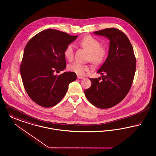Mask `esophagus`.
<instances>
[{"instance_id": "1", "label": "esophagus", "mask_w": 156, "mask_h": 156, "mask_svg": "<svg viewBox=\"0 0 156 156\" xmlns=\"http://www.w3.org/2000/svg\"><path fill=\"white\" fill-rule=\"evenodd\" d=\"M77 78L79 79H84V77H82V76H77Z\"/></svg>"}]
</instances>
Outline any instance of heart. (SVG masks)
<instances>
[{
	"mask_svg": "<svg viewBox=\"0 0 156 156\" xmlns=\"http://www.w3.org/2000/svg\"><path fill=\"white\" fill-rule=\"evenodd\" d=\"M80 45L90 53L89 59L96 65L101 63L106 57L107 50L101 46L100 42L90 35L84 36L79 42ZM64 55L67 60L70 61L74 56V46L70 43L66 46L64 51ZM69 69L78 75L83 76L89 72L90 65H84L80 63H74L69 66Z\"/></svg>",
	"mask_w": 156,
	"mask_h": 156,
	"instance_id": "obj_1",
	"label": "heart"
}]
</instances>
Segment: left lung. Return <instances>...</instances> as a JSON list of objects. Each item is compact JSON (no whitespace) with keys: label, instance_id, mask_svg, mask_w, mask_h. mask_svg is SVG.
<instances>
[{"label":"left lung","instance_id":"obj_1","mask_svg":"<svg viewBox=\"0 0 156 156\" xmlns=\"http://www.w3.org/2000/svg\"><path fill=\"white\" fill-rule=\"evenodd\" d=\"M94 34L109 40L108 52L97 72L102 78L90 79L91 87L84 90V94L94 106L108 108L122 101L130 89L136 72V58L129 39L119 29L108 28Z\"/></svg>","mask_w":156,"mask_h":156}]
</instances>
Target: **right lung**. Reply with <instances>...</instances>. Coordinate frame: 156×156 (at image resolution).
Returning a JSON list of instances; mask_svg holds the SVG:
<instances>
[{
    "instance_id": "add662e5",
    "label": "right lung",
    "mask_w": 156,
    "mask_h": 156,
    "mask_svg": "<svg viewBox=\"0 0 156 156\" xmlns=\"http://www.w3.org/2000/svg\"><path fill=\"white\" fill-rule=\"evenodd\" d=\"M77 37L54 29L37 33L25 46L20 74L30 98L43 107L57 105L64 98L69 84L76 80L74 72L55 74L66 69L64 51Z\"/></svg>"
}]
</instances>
